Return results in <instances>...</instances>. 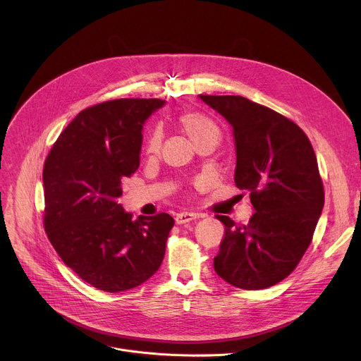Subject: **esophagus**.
Returning <instances> with one entry per match:
<instances>
[{
	"instance_id": "34e87169",
	"label": "esophagus",
	"mask_w": 361,
	"mask_h": 361,
	"mask_svg": "<svg viewBox=\"0 0 361 361\" xmlns=\"http://www.w3.org/2000/svg\"><path fill=\"white\" fill-rule=\"evenodd\" d=\"M197 217H198V214H195V213L181 212V213H178V214L176 216V223H177V224H184V223H188V221H191V220H194V219H197Z\"/></svg>"
}]
</instances>
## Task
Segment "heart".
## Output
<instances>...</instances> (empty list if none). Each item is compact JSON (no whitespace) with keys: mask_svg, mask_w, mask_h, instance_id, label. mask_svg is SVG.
<instances>
[{"mask_svg":"<svg viewBox=\"0 0 361 361\" xmlns=\"http://www.w3.org/2000/svg\"><path fill=\"white\" fill-rule=\"evenodd\" d=\"M178 123L188 133V135L192 138L194 142H198L210 135H219V128L216 127V124L207 117H204L202 114H198V113H191V111L181 113L178 116ZM161 138H163V134L160 130H154L149 134L147 141L148 154L159 152L161 147Z\"/></svg>","mask_w":361,"mask_h":361,"instance_id":"b5f03b06","label":"heart"}]
</instances>
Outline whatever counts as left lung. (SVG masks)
<instances>
[{
    "label": "left lung",
    "mask_w": 361,
    "mask_h": 361,
    "mask_svg": "<svg viewBox=\"0 0 361 361\" xmlns=\"http://www.w3.org/2000/svg\"><path fill=\"white\" fill-rule=\"evenodd\" d=\"M233 128L234 183L250 191L255 210L247 226H226L216 273L228 284L260 290L286 279L313 238L324 207L314 149L281 114L240 95H198Z\"/></svg>",
    "instance_id": "1"
}]
</instances>
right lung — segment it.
Segmentation results:
<instances>
[{"label":"right lung","mask_w":361,"mask_h":361,"mask_svg":"<svg viewBox=\"0 0 361 361\" xmlns=\"http://www.w3.org/2000/svg\"><path fill=\"white\" fill-rule=\"evenodd\" d=\"M166 101L113 99L82 110L51 148L42 170L47 235L92 287L118 293L160 269L174 220L126 212L121 180L140 166L142 127Z\"/></svg>","instance_id":"right-lung-1"}]
</instances>
